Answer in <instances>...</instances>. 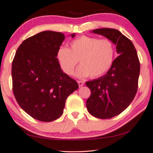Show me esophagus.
Returning <instances> with one entry per match:
<instances>
[{"label": "esophagus", "mask_w": 153, "mask_h": 153, "mask_svg": "<svg viewBox=\"0 0 153 153\" xmlns=\"http://www.w3.org/2000/svg\"><path fill=\"white\" fill-rule=\"evenodd\" d=\"M77 83H78V85H79V87H81V86H82L84 84V82H83V81H77Z\"/></svg>", "instance_id": "1"}]
</instances>
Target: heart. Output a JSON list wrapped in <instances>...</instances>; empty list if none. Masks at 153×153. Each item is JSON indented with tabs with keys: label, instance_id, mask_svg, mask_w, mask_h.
<instances>
[{
	"label": "heart",
	"instance_id": "1",
	"mask_svg": "<svg viewBox=\"0 0 153 153\" xmlns=\"http://www.w3.org/2000/svg\"><path fill=\"white\" fill-rule=\"evenodd\" d=\"M115 55V45L109 39L82 36L71 42V49L61 46L56 57L66 74H74L79 60L81 65L76 76L79 77H97L103 76L112 67Z\"/></svg>",
	"mask_w": 153,
	"mask_h": 153
}]
</instances>
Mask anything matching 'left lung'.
I'll return each instance as SVG.
<instances>
[{"mask_svg":"<svg viewBox=\"0 0 153 153\" xmlns=\"http://www.w3.org/2000/svg\"><path fill=\"white\" fill-rule=\"evenodd\" d=\"M116 45L120 54L106 75L88 81L86 85L91 91L86 100L87 110L100 119H109L119 115L128 106L138 88L140 63L133 42L115 29H94Z\"/></svg>","mask_w":153,"mask_h":153,"instance_id":"obj_1","label":"left lung"}]
</instances>
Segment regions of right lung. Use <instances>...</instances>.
Returning <instances> with one entry per match:
<instances>
[{"label":"right lung","mask_w":153,"mask_h":153,"mask_svg":"<svg viewBox=\"0 0 153 153\" xmlns=\"http://www.w3.org/2000/svg\"><path fill=\"white\" fill-rule=\"evenodd\" d=\"M65 38L56 31L36 34L22 42L12 62L15 98L28 115L41 122L60 117L68 96L78 88L77 82L62 72L56 58Z\"/></svg>","instance_id":"obj_1"}]
</instances>
